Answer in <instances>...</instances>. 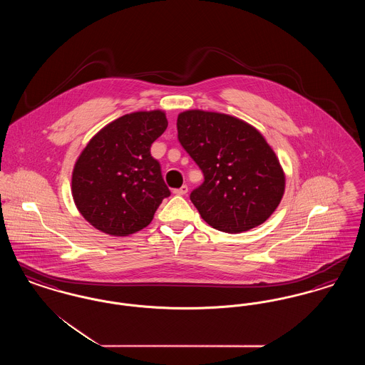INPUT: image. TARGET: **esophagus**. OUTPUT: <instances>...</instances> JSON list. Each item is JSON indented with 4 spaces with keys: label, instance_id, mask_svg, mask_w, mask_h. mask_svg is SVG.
Returning a JSON list of instances; mask_svg holds the SVG:
<instances>
[{
    "label": "esophagus",
    "instance_id": "esophagus-1",
    "mask_svg": "<svg viewBox=\"0 0 365 365\" xmlns=\"http://www.w3.org/2000/svg\"><path fill=\"white\" fill-rule=\"evenodd\" d=\"M187 191H189V187H187L186 185H183L182 187L175 189L174 194H176V195H186V194H187Z\"/></svg>",
    "mask_w": 365,
    "mask_h": 365
}]
</instances>
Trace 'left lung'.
Returning <instances> with one entry per match:
<instances>
[{
	"mask_svg": "<svg viewBox=\"0 0 365 365\" xmlns=\"http://www.w3.org/2000/svg\"><path fill=\"white\" fill-rule=\"evenodd\" d=\"M178 138L204 174L190 200L209 226L238 234L278 208L286 178L260 131L238 118L190 109L178 115Z\"/></svg>",
	"mask_w": 365,
	"mask_h": 365,
	"instance_id": "8db88e82",
	"label": "left lung"
}]
</instances>
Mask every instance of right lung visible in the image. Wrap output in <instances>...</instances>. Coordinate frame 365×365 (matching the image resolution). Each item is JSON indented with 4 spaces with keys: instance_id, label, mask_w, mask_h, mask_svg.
<instances>
[{
    "instance_id": "obj_1",
    "label": "right lung",
    "mask_w": 365,
    "mask_h": 365,
    "mask_svg": "<svg viewBox=\"0 0 365 365\" xmlns=\"http://www.w3.org/2000/svg\"><path fill=\"white\" fill-rule=\"evenodd\" d=\"M164 110H139L106 124L78 157L72 198L87 222L113 237L150 225L171 194L150 146L167 128Z\"/></svg>"
}]
</instances>
